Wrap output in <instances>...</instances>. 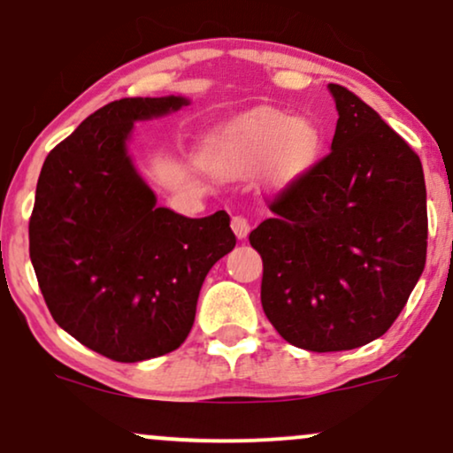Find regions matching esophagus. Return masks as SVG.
<instances>
[{"mask_svg":"<svg viewBox=\"0 0 453 453\" xmlns=\"http://www.w3.org/2000/svg\"><path fill=\"white\" fill-rule=\"evenodd\" d=\"M232 230L242 241V238L249 236V230H251V223H249L247 217L236 215V217H232Z\"/></svg>","mask_w":453,"mask_h":453,"instance_id":"esophagus-1","label":"esophagus"}]
</instances>
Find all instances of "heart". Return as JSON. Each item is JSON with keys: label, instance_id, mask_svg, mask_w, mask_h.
Wrapping results in <instances>:
<instances>
[{"label": "heart", "instance_id": "heart-1", "mask_svg": "<svg viewBox=\"0 0 453 453\" xmlns=\"http://www.w3.org/2000/svg\"><path fill=\"white\" fill-rule=\"evenodd\" d=\"M319 147L313 121L266 108L221 127L209 144V164L223 176H242L266 164L268 179L285 185L311 168Z\"/></svg>", "mask_w": 453, "mask_h": 453}]
</instances>
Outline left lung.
I'll list each match as a JSON object with an SVG mask.
<instances>
[{
	"label": "left lung",
	"instance_id": "8db88e82",
	"mask_svg": "<svg viewBox=\"0 0 453 453\" xmlns=\"http://www.w3.org/2000/svg\"><path fill=\"white\" fill-rule=\"evenodd\" d=\"M327 89L339 111L332 150L249 234L264 262V313L285 341L317 353L386 334L422 277L428 238L415 150L356 93Z\"/></svg>",
	"mask_w": 453,
	"mask_h": 453
}]
</instances>
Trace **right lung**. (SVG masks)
Masks as SVG:
<instances>
[{
    "label": "right lung",
    "mask_w": 453,
    "mask_h": 453,
    "mask_svg": "<svg viewBox=\"0 0 453 453\" xmlns=\"http://www.w3.org/2000/svg\"><path fill=\"white\" fill-rule=\"evenodd\" d=\"M187 97H123L87 117L50 150L35 187L29 257L53 319L114 362L179 349L200 288L236 244L230 215L189 219L157 206L134 168V123Z\"/></svg>",
    "instance_id": "obj_1"
}]
</instances>
